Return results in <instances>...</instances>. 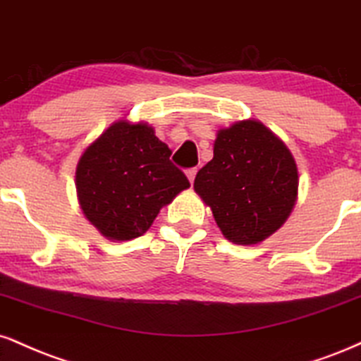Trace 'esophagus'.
Here are the masks:
<instances>
[{
	"label": "esophagus",
	"instance_id": "34e87169",
	"mask_svg": "<svg viewBox=\"0 0 361 361\" xmlns=\"http://www.w3.org/2000/svg\"><path fill=\"white\" fill-rule=\"evenodd\" d=\"M197 171H198L197 168H190V169H186V176H188L190 183H193V181H195V176H197Z\"/></svg>",
	"mask_w": 361,
	"mask_h": 361
}]
</instances>
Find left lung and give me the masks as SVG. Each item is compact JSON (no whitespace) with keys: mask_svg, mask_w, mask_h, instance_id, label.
I'll list each match as a JSON object with an SVG mask.
<instances>
[{"mask_svg":"<svg viewBox=\"0 0 361 361\" xmlns=\"http://www.w3.org/2000/svg\"><path fill=\"white\" fill-rule=\"evenodd\" d=\"M195 192L230 242L254 245L281 228L298 198V168L284 142L259 121L220 129L214 159L197 173Z\"/></svg>","mask_w":361,"mask_h":361,"instance_id":"obj_1","label":"left lung"}]
</instances>
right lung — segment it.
<instances>
[{
    "label": "right lung",
    "instance_id": "obj_1",
    "mask_svg": "<svg viewBox=\"0 0 361 361\" xmlns=\"http://www.w3.org/2000/svg\"><path fill=\"white\" fill-rule=\"evenodd\" d=\"M171 149L147 124L117 121L80 156L77 195L89 222L111 240L146 232L164 205L190 186Z\"/></svg>",
    "mask_w": 361,
    "mask_h": 361
}]
</instances>
